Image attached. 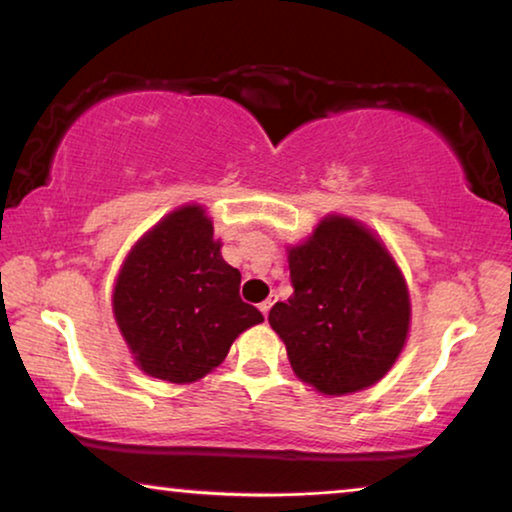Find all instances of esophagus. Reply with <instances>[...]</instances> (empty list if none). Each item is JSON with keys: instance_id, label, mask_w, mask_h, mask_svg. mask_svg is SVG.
Returning <instances> with one entry per match:
<instances>
[{"instance_id": "34e87169", "label": "esophagus", "mask_w": 512, "mask_h": 512, "mask_svg": "<svg viewBox=\"0 0 512 512\" xmlns=\"http://www.w3.org/2000/svg\"><path fill=\"white\" fill-rule=\"evenodd\" d=\"M273 301H276V294H271V297H269V299H266V301H262V304H259V311H262V313H264V318H266V315H269V311H271V306H273Z\"/></svg>"}]
</instances>
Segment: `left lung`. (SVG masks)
Listing matches in <instances>:
<instances>
[{
  "label": "left lung",
  "mask_w": 512,
  "mask_h": 512,
  "mask_svg": "<svg viewBox=\"0 0 512 512\" xmlns=\"http://www.w3.org/2000/svg\"><path fill=\"white\" fill-rule=\"evenodd\" d=\"M294 294L269 311L287 359L325 394L364 390L390 371L406 343L410 299L397 264L369 229L322 220L290 250Z\"/></svg>",
  "instance_id": "8db88e82"
}]
</instances>
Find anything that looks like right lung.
I'll return each instance as SVG.
<instances>
[{
    "label": "right lung",
    "mask_w": 512,
    "mask_h": 512,
    "mask_svg": "<svg viewBox=\"0 0 512 512\" xmlns=\"http://www.w3.org/2000/svg\"><path fill=\"white\" fill-rule=\"evenodd\" d=\"M241 273L220 255L199 206L178 208L136 243L113 292V313L148 376L192 383L227 357L264 315L239 294Z\"/></svg>",
    "instance_id": "obj_1"
}]
</instances>
